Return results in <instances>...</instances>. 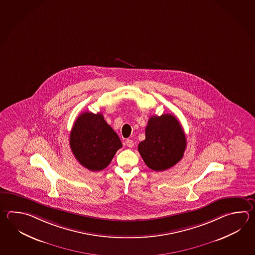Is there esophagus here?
Returning a JSON list of instances; mask_svg holds the SVG:
<instances>
[{
  "instance_id": "esophagus-1",
  "label": "esophagus",
  "mask_w": 255,
  "mask_h": 255,
  "mask_svg": "<svg viewBox=\"0 0 255 255\" xmlns=\"http://www.w3.org/2000/svg\"><path fill=\"white\" fill-rule=\"evenodd\" d=\"M125 143H126V145L128 146L129 148H132L133 145H134L133 140H130V139H127V140H125Z\"/></svg>"
}]
</instances>
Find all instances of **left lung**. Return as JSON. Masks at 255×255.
Here are the masks:
<instances>
[{
    "label": "left lung",
    "mask_w": 255,
    "mask_h": 255,
    "mask_svg": "<svg viewBox=\"0 0 255 255\" xmlns=\"http://www.w3.org/2000/svg\"><path fill=\"white\" fill-rule=\"evenodd\" d=\"M186 137L175 116H151L145 129V140L138 145L142 160L151 170L160 172L181 161L186 149Z\"/></svg>",
    "instance_id": "1"
}]
</instances>
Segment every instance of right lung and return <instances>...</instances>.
<instances>
[{
    "mask_svg": "<svg viewBox=\"0 0 255 255\" xmlns=\"http://www.w3.org/2000/svg\"><path fill=\"white\" fill-rule=\"evenodd\" d=\"M70 146L73 155L83 166L96 172L109 165L123 144L102 114L85 112L73 125Z\"/></svg>",
    "mask_w": 255,
    "mask_h": 255,
    "instance_id": "obj_1",
    "label": "right lung"
}]
</instances>
